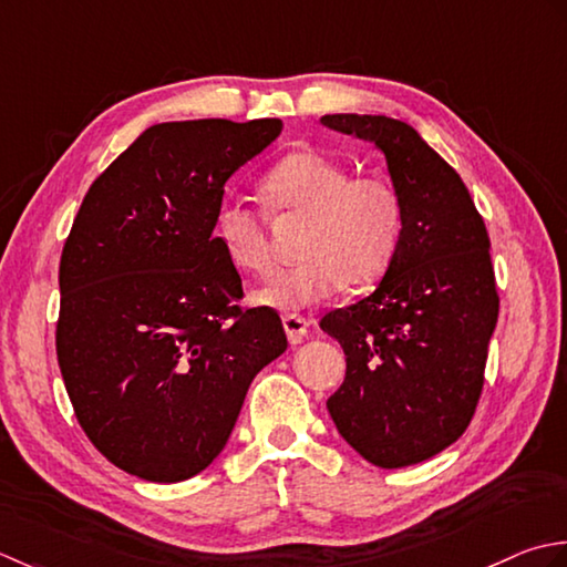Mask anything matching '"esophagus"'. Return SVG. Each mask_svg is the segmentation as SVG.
<instances>
[{"label":"esophagus","mask_w":567,"mask_h":567,"mask_svg":"<svg viewBox=\"0 0 567 567\" xmlns=\"http://www.w3.org/2000/svg\"><path fill=\"white\" fill-rule=\"evenodd\" d=\"M284 330L288 334V342L300 344L308 334V330H310V320L303 318V316L288 313V316H284Z\"/></svg>","instance_id":"34e87169"}]
</instances>
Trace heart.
<instances>
[{
	"label": "heart",
	"mask_w": 567,
	"mask_h": 567,
	"mask_svg": "<svg viewBox=\"0 0 567 567\" xmlns=\"http://www.w3.org/2000/svg\"><path fill=\"white\" fill-rule=\"evenodd\" d=\"M274 213L306 217L300 233L303 261L276 276L259 300L300 310L330 298L344 284L379 281L396 257L403 235V200L381 176H350L326 154L296 152L261 181ZM215 237L237 269L269 276L274 251L267 219L245 200H225L215 210Z\"/></svg>",
	"instance_id": "1"
}]
</instances>
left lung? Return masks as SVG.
Listing matches in <instances>:
<instances>
[{
	"label": "left lung",
	"instance_id": "obj_1",
	"mask_svg": "<svg viewBox=\"0 0 567 567\" xmlns=\"http://www.w3.org/2000/svg\"><path fill=\"white\" fill-rule=\"evenodd\" d=\"M377 144L403 200V235L379 288L320 328L348 357L328 399L340 435L377 467H406L467 431L499 318L489 235L470 190L419 132L384 114H326Z\"/></svg>",
	"mask_w": 567,
	"mask_h": 567
}]
</instances>
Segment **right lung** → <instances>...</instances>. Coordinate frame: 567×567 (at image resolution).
<instances>
[{
  "instance_id": "1",
  "label": "right lung",
  "mask_w": 567,
  "mask_h": 567,
  "mask_svg": "<svg viewBox=\"0 0 567 567\" xmlns=\"http://www.w3.org/2000/svg\"><path fill=\"white\" fill-rule=\"evenodd\" d=\"M281 120L154 124L92 183L58 286V367L112 465L183 482L223 453L251 379L286 348L274 308H241L213 235L225 183Z\"/></svg>"
}]
</instances>
